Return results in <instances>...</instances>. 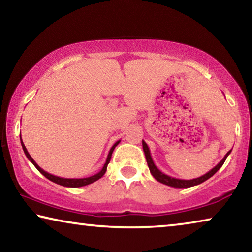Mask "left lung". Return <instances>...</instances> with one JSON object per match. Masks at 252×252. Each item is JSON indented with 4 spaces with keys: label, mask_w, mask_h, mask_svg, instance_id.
<instances>
[{
    "label": "left lung",
    "mask_w": 252,
    "mask_h": 252,
    "mask_svg": "<svg viewBox=\"0 0 252 252\" xmlns=\"http://www.w3.org/2000/svg\"><path fill=\"white\" fill-rule=\"evenodd\" d=\"M142 147H143L144 156H146V159H147L148 167H149V169H150V172L153 176V178H155L157 181L163 183V185H167L169 187H173V188H190V187H193V186H198V185H200V183H202L206 180H208L209 178H211L213 174H215L221 167H222V164L224 163L225 159H227L228 156L230 155V152H231V150L228 151L227 155L224 156L223 159L221 160L215 168H212L210 171L207 172L206 174H203V176L199 177V178H195V179H191V180H183V179H177V178L170 177V176H168V174L161 172L160 170L157 168L155 162H153L151 153H150V149H149L148 144L144 142L143 140H142Z\"/></svg>",
    "instance_id": "left-lung-1"
}]
</instances>
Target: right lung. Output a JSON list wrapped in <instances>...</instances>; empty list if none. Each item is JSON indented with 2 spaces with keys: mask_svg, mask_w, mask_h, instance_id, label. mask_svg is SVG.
Masks as SVG:
<instances>
[{
  "mask_svg": "<svg viewBox=\"0 0 252 252\" xmlns=\"http://www.w3.org/2000/svg\"><path fill=\"white\" fill-rule=\"evenodd\" d=\"M20 139H21V135H20ZM120 141H121V140H119V141H117L116 143H114L113 146H112V148L110 149L109 155H108V157H106V161H105V163H104V165H103V168H102L99 172L95 173V174H93V176H91V177H88V178H81V179H67V178H61V177L53 176V174H51V173H49V172L44 171L43 169L40 168L39 165H37L36 162L33 160V158H32L31 156H30V153L28 152L27 148H25L24 143H23V141H22V139H21V144H22L23 151H24L25 156H27L28 159L32 162L34 167H35L37 170H39V171H40L42 174H43V176H44L45 178H48L49 180H51V181L54 182V183H58V185H60V186L67 187V188H79V187L88 186V185H90V183L95 182L96 180H99L100 178H102V177L104 176V173H105V171H106V168H108V164H109V162H110V160H111V156H112V152H113V150H114V148H116V147L118 146V144L120 143Z\"/></svg>",
  "mask_w": 252,
  "mask_h": 252,
  "instance_id": "add662e5",
  "label": "right lung"
}]
</instances>
